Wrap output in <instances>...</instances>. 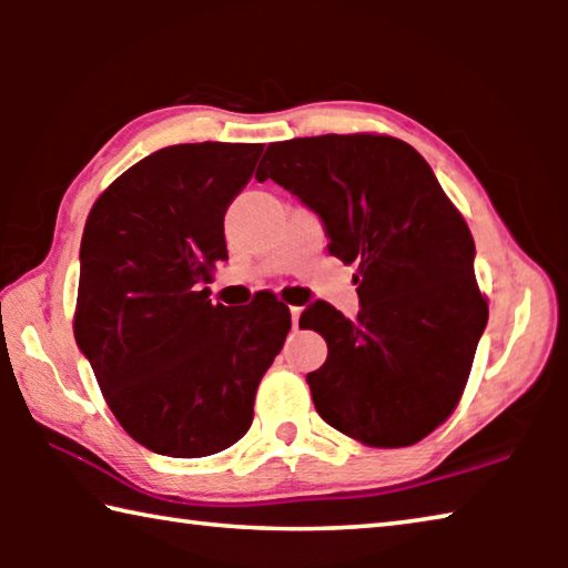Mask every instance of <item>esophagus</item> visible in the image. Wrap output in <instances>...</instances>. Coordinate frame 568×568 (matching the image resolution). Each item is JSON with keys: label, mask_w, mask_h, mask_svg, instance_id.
<instances>
[{"label": "esophagus", "mask_w": 568, "mask_h": 568, "mask_svg": "<svg viewBox=\"0 0 568 568\" xmlns=\"http://www.w3.org/2000/svg\"><path fill=\"white\" fill-rule=\"evenodd\" d=\"M301 313H303V307H297V305H293V307H291V318H293V328H297V321H301Z\"/></svg>", "instance_id": "34e87169"}]
</instances>
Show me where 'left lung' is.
<instances>
[{
	"instance_id": "left-lung-1",
	"label": "left lung",
	"mask_w": 568,
	"mask_h": 568,
	"mask_svg": "<svg viewBox=\"0 0 568 568\" xmlns=\"http://www.w3.org/2000/svg\"><path fill=\"white\" fill-rule=\"evenodd\" d=\"M267 178L321 215L331 255L358 267V318L325 301L301 315L328 343L307 373L315 410L365 446L418 444L456 410L488 321L464 215L390 134L271 142L255 172Z\"/></svg>"
}]
</instances>
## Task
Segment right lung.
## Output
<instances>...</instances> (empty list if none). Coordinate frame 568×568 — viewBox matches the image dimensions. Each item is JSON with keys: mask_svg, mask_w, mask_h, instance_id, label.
I'll list each match as a JSON object with an SVG mask.
<instances>
[{"mask_svg": "<svg viewBox=\"0 0 568 568\" xmlns=\"http://www.w3.org/2000/svg\"><path fill=\"white\" fill-rule=\"evenodd\" d=\"M261 152L162 148L124 170L84 223L74 341L120 426L160 456L203 458L243 438L291 331L273 293L230 307L205 287L227 261L225 210Z\"/></svg>", "mask_w": 568, "mask_h": 568, "instance_id": "1", "label": "right lung"}]
</instances>
